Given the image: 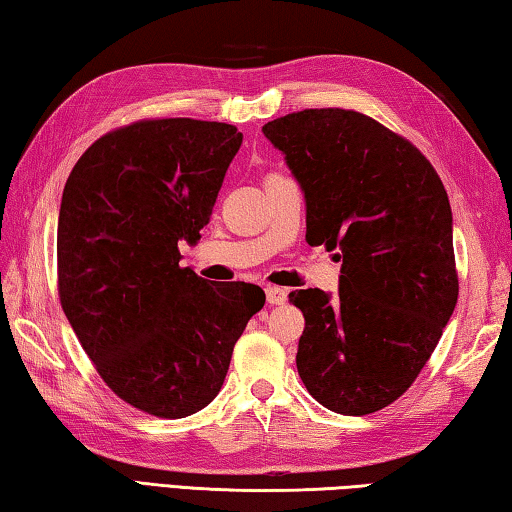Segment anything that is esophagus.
<instances>
[{
    "label": "esophagus",
    "mask_w": 512,
    "mask_h": 512,
    "mask_svg": "<svg viewBox=\"0 0 512 512\" xmlns=\"http://www.w3.org/2000/svg\"><path fill=\"white\" fill-rule=\"evenodd\" d=\"M265 297H267V303H272V306H283V303L288 301V290L276 288V285H267Z\"/></svg>",
    "instance_id": "obj_1"
}]
</instances>
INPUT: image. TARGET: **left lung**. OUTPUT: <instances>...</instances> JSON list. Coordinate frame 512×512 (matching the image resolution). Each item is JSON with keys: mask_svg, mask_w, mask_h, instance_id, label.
Wrapping results in <instances>:
<instances>
[{"mask_svg": "<svg viewBox=\"0 0 512 512\" xmlns=\"http://www.w3.org/2000/svg\"><path fill=\"white\" fill-rule=\"evenodd\" d=\"M263 134L306 197L308 245L342 261L337 297L290 294L306 317L299 375L335 414H373L414 384L459 299L445 186L423 152L360 112H294Z\"/></svg>", "mask_w": 512, "mask_h": 512, "instance_id": "obj_1", "label": "left lung"}]
</instances>
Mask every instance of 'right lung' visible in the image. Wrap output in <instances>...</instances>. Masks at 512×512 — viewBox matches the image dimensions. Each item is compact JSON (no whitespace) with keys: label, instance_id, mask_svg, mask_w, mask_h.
<instances>
[{"label":"right lung","instance_id":"1","mask_svg":"<svg viewBox=\"0 0 512 512\" xmlns=\"http://www.w3.org/2000/svg\"><path fill=\"white\" fill-rule=\"evenodd\" d=\"M240 143L229 123L137 121L94 141L62 191V310L107 387L146 414L209 405L265 306L256 285L179 267L177 242L200 240Z\"/></svg>","mask_w":512,"mask_h":512}]
</instances>
